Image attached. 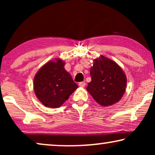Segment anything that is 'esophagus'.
<instances>
[{
    "label": "esophagus",
    "mask_w": 155,
    "mask_h": 155,
    "mask_svg": "<svg viewBox=\"0 0 155 155\" xmlns=\"http://www.w3.org/2000/svg\"><path fill=\"white\" fill-rule=\"evenodd\" d=\"M85 82H79V86L81 87H84V86H85Z\"/></svg>",
    "instance_id": "34e87169"
}]
</instances>
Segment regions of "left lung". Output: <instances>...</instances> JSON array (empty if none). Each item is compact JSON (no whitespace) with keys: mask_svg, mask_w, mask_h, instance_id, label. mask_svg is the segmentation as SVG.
Masks as SVG:
<instances>
[{"mask_svg":"<svg viewBox=\"0 0 155 155\" xmlns=\"http://www.w3.org/2000/svg\"><path fill=\"white\" fill-rule=\"evenodd\" d=\"M90 69L92 81L87 90L101 106H111L121 99L126 91V78L117 63L103 56L94 59Z\"/></svg>","mask_w":155,"mask_h":155,"instance_id":"left-lung-1","label":"left lung"}]
</instances>
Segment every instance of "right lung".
<instances>
[{
  "mask_svg": "<svg viewBox=\"0 0 155 155\" xmlns=\"http://www.w3.org/2000/svg\"><path fill=\"white\" fill-rule=\"evenodd\" d=\"M60 59L46 63L36 74L34 89L36 96L44 106L61 107L78 87L64 68Z\"/></svg>",
  "mask_w": 155,
  "mask_h": 155,
  "instance_id": "right-lung-1",
  "label": "right lung"
}]
</instances>
